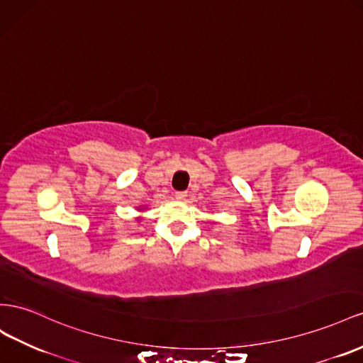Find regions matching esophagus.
Returning a JSON list of instances; mask_svg holds the SVG:
<instances>
[{
    "instance_id": "obj_1",
    "label": "esophagus",
    "mask_w": 363,
    "mask_h": 363,
    "mask_svg": "<svg viewBox=\"0 0 363 363\" xmlns=\"http://www.w3.org/2000/svg\"><path fill=\"white\" fill-rule=\"evenodd\" d=\"M186 197H188V192H175V200H179V201H183V200H186Z\"/></svg>"
}]
</instances>
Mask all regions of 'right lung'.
<instances>
[{"mask_svg": "<svg viewBox=\"0 0 363 363\" xmlns=\"http://www.w3.org/2000/svg\"><path fill=\"white\" fill-rule=\"evenodd\" d=\"M137 211H140V212H143L145 211V208H137ZM137 220V223H140V220H142V217H137L135 218Z\"/></svg>", "mask_w": 363, "mask_h": 363, "instance_id": "add662e5", "label": "right lung"}]
</instances>
